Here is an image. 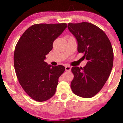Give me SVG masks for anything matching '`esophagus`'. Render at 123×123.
<instances>
[{
    "label": "esophagus",
    "instance_id": "34e87169",
    "mask_svg": "<svg viewBox=\"0 0 123 123\" xmlns=\"http://www.w3.org/2000/svg\"><path fill=\"white\" fill-rule=\"evenodd\" d=\"M71 69H72L71 67L68 66H67L65 67V70L66 72H70Z\"/></svg>",
    "mask_w": 123,
    "mask_h": 123
}]
</instances>
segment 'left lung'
Returning a JSON list of instances; mask_svg holds the SVG:
<instances>
[{"mask_svg":"<svg viewBox=\"0 0 123 123\" xmlns=\"http://www.w3.org/2000/svg\"><path fill=\"white\" fill-rule=\"evenodd\" d=\"M68 28L78 42V51L87 60L84 68L73 67L74 77L70 87L75 94L89 98L103 88L111 73L113 51L107 35L95 25L87 22L69 23Z\"/></svg>","mask_w":123,"mask_h":123,"instance_id":"8db88e82","label":"left lung"}]
</instances>
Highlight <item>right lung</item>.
<instances>
[{
    "label": "right lung",
    "mask_w": 123,
    "mask_h": 123,
    "mask_svg": "<svg viewBox=\"0 0 123 123\" xmlns=\"http://www.w3.org/2000/svg\"><path fill=\"white\" fill-rule=\"evenodd\" d=\"M67 24H37L29 28L20 37L14 53L17 77L25 92L37 101H44L55 94L59 77L64 67H54L44 61L54 41Z\"/></svg>",
    "instance_id": "right-lung-1"
}]
</instances>
